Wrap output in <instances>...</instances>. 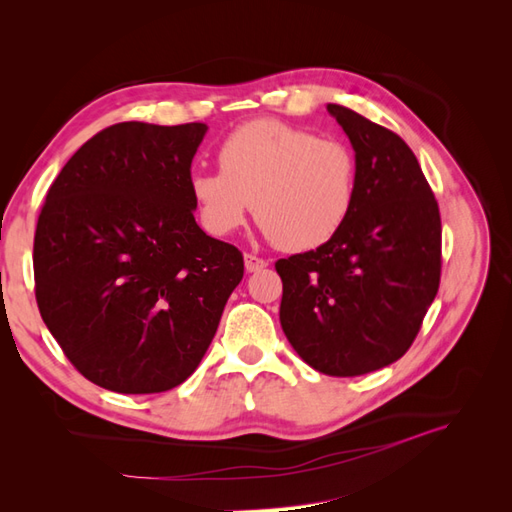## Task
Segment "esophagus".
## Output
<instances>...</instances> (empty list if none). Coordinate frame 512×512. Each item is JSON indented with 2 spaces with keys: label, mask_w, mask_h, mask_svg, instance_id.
<instances>
[{
  "label": "esophagus",
  "mask_w": 512,
  "mask_h": 512,
  "mask_svg": "<svg viewBox=\"0 0 512 512\" xmlns=\"http://www.w3.org/2000/svg\"><path fill=\"white\" fill-rule=\"evenodd\" d=\"M269 265V262L265 258H258V256H252V254H245V271L247 273H256V271H262Z\"/></svg>",
  "instance_id": "1"
}]
</instances>
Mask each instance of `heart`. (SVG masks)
<instances>
[{
  "label": "heart",
  "mask_w": 512,
  "mask_h": 512,
  "mask_svg": "<svg viewBox=\"0 0 512 512\" xmlns=\"http://www.w3.org/2000/svg\"><path fill=\"white\" fill-rule=\"evenodd\" d=\"M220 173L192 170L188 190L213 237L237 232L252 211L284 252L318 250L339 235L359 192V160L339 138L275 119L232 130L218 149Z\"/></svg>",
  "instance_id": "heart-1"
}]
</instances>
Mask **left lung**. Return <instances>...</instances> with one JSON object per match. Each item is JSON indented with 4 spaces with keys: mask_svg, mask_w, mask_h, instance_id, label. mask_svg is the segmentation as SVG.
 <instances>
[{
    "mask_svg": "<svg viewBox=\"0 0 512 512\" xmlns=\"http://www.w3.org/2000/svg\"><path fill=\"white\" fill-rule=\"evenodd\" d=\"M359 160L346 226L318 250L275 262L280 322L301 359L350 378L408 352L440 286V209L412 149L346 106L327 104Z\"/></svg>",
    "mask_w": 512,
    "mask_h": 512,
    "instance_id": "left-lung-1",
    "label": "left lung"
}]
</instances>
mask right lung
Wrapping results in <instances>:
<instances>
[{
	"label": "right lung",
	"mask_w": 512,
	"mask_h": 512,
	"mask_svg": "<svg viewBox=\"0 0 512 512\" xmlns=\"http://www.w3.org/2000/svg\"><path fill=\"white\" fill-rule=\"evenodd\" d=\"M207 130L115 123L46 194L34 237L40 316L102 389L149 395L188 380L241 282V252L194 220L188 179Z\"/></svg>",
	"instance_id": "obj_1"
}]
</instances>
